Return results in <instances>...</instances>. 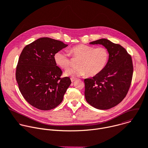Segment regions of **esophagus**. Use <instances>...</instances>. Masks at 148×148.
Wrapping results in <instances>:
<instances>
[{
    "label": "esophagus",
    "mask_w": 148,
    "mask_h": 148,
    "mask_svg": "<svg viewBox=\"0 0 148 148\" xmlns=\"http://www.w3.org/2000/svg\"><path fill=\"white\" fill-rule=\"evenodd\" d=\"M76 80V78H71V81L72 83H74L75 81Z\"/></svg>",
    "instance_id": "obj_1"
}]
</instances>
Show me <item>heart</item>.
<instances>
[{
	"label": "heart",
	"mask_w": 148,
	"mask_h": 148,
	"mask_svg": "<svg viewBox=\"0 0 148 148\" xmlns=\"http://www.w3.org/2000/svg\"><path fill=\"white\" fill-rule=\"evenodd\" d=\"M70 55L78 58L77 66L67 70L65 75L72 78L84 76H96L101 73L108 62L109 53L105 47L95 48L84 44L75 45L70 49ZM70 55L64 51H58L54 56L56 64L62 69L66 70L71 64Z\"/></svg>",
	"instance_id": "obj_1"
}]
</instances>
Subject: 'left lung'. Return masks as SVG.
Here are the masks:
<instances>
[{"mask_svg": "<svg viewBox=\"0 0 148 148\" xmlns=\"http://www.w3.org/2000/svg\"><path fill=\"white\" fill-rule=\"evenodd\" d=\"M90 44L104 46L109 51V58L101 73L84 79L85 98L97 109H109L122 101L129 91L133 71L132 57L123 47L107 39Z\"/></svg>", "mask_w": 148, "mask_h": 148, "instance_id": "8db88e82", "label": "left lung"}]
</instances>
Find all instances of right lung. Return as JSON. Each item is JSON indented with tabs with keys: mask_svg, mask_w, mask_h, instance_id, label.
<instances>
[{
	"mask_svg": "<svg viewBox=\"0 0 148 148\" xmlns=\"http://www.w3.org/2000/svg\"><path fill=\"white\" fill-rule=\"evenodd\" d=\"M68 45L44 37L22 50L16 71V79L24 99L35 108L49 110L58 106L71 82L61 78V70L54 60L56 53Z\"/></svg>",
	"mask_w": 148,
	"mask_h": 148,
	"instance_id": "add662e5",
	"label": "right lung"
}]
</instances>
